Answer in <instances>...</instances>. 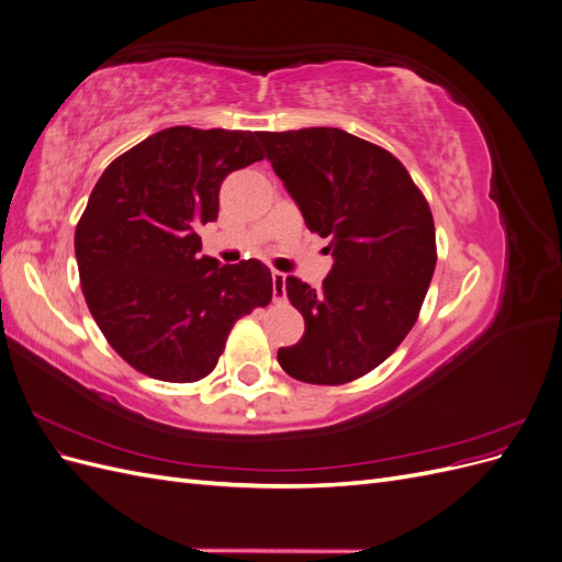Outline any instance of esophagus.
I'll list each match as a JSON object with an SVG mask.
<instances>
[{"mask_svg": "<svg viewBox=\"0 0 562 562\" xmlns=\"http://www.w3.org/2000/svg\"><path fill=\"white\" fill-rule=\"evenodd\" d=\"M271 288H274V300L285 297V274L283 271H271Z\"/></svg>", "mask_w": 562, "mask_h": 562, "instance_id": "obj_1", "label": "esophagus"}]
</instances>
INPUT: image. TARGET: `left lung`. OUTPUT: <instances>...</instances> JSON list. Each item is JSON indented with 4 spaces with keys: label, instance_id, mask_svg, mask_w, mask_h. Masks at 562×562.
<instances>
[{
    "label": "left lung",
    "instance_id": "obj_1",
    "mask_svg": "<svg viewBox=\"0 0 562 562\" xmlns=\"http://www.w3.org/2000/svg\"><path fill=\"white\" fill-rule=\"evenodd\" d=\"M258 140L335 258L318 291L285 279L304 335L279 349V363L310 384L359 380L396 351L419 316L436 267L429 203L391 151L342 128L262 131Z\"/></svg>",
    "mask_w": 562,
    "mask_h": 562
}]
</instances>
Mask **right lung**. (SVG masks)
<instances>
[{
	"mask_svg": "<svg viewBox=\"0 0 562 562\" xmlns=\"http://www.w3.org/2000/svg\"><path fill=\"white\" fill-rule=\"evenodd\" d=\"M262 157L252 131L173 126L95 182L75 232L81 291L110 347L143 375L206 378L234 323L269 304L262 262L220 267L196 234L217 217L223 180Z\"/></svg>",
	"mask_w": 562,
	"mask_h": 562,
	"instance_id": "obj_1",
	"label": "right lung"
}]
</instances>
